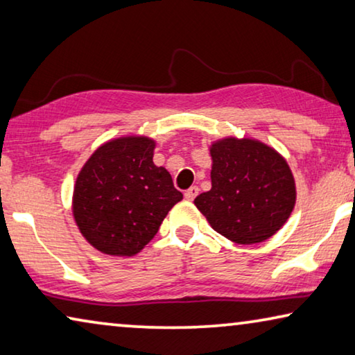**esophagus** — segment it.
Here are the masks:
<instances>
[{
    "label": "esophagus",
    "instance_id": "obj_1",
    "mask_svg": "<svg viewBox=\"0 0 355 355\" xmlns=\"http://www.w3.org/2000/svg\"><path fill=\"white\" fill-rule=\"evenodd\" d=\"M198 194H199V188L198 187H191L189 189L184 191V198H187L188 200H194V198Z\"/></svg>",
    "mask_w": 355,
    "mask_h": 355
}]
</instances>
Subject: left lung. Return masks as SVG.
Masks as SVG:
<instances>
[{
	"mask_svg": "<svg viewBox=\"0 0 355 355\" xmlns=\"http://www.w3.org/2000/svg\"><path fill=\"white\" fill-rule=\"evenodd\" d=\"M211 189L194 199L218 234L239 245L272 237L295 205L288 162L251 139H223L211 145Z\"/></svg>",
	"mask_w": 355,
	"mask_h": 355,
	"instance_id": "8db88e82",
	"label": "left lung"
}]
</instances>
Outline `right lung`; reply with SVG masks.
Wrapping results in <instances>:
<instances>
[{
	"instance_id": "1",
	"label": "right lung",
	"mask_w": 355,
	"mask_h": 355,
	"mask_svg": "<svg viewBox=\"0 0 355 355\" xmlns=\"http://www.w3.org/2000/svg\"><path fill=\"white\" fill-rule=\"evenodd\" d=\"M155 142L123 137L99 147L78 173L72 211L94 248L134 256L155 237L168 210L183 199L171 173L153 164Z\"/></svg>"
}]
</instances>
